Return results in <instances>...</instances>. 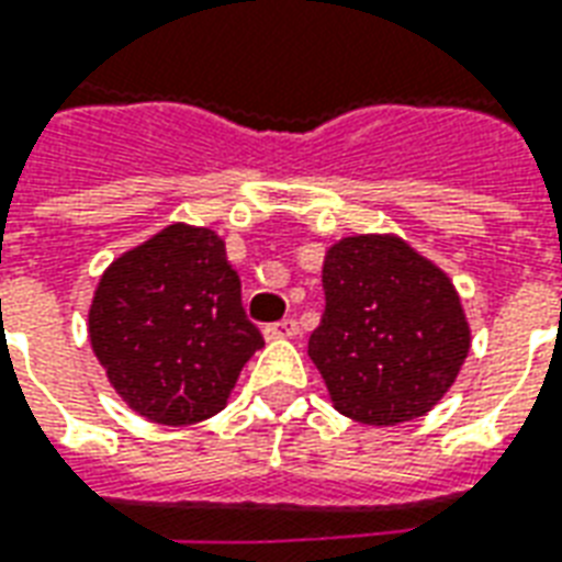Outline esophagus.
Wrapping results in <instances>:
<instances>
[{
  "instance_id": "esophagus-1",
  "label": "esophagus",
  "mask_w": 562,
  "mask_h": 562,
  "mask_svg": "<svg viewBox=\"0 0 562 562\" xmlns=\"http://www.w3.org/2000/svg\"><path fill=\"white\" fill-rule=\"evenodd\" d=\"M297 336V322L294 318H282V322H273L265 327V339H292Z\"/></svg>"
}]
</instances>
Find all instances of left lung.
Here are the masks:
<instances>
[{"mask_svg":"<svg viewBox=\"0 0 562 562\" xmlns=\"http://www.w3.org/2000/svg\"><path fill=\"white\" fill-rule=\"evenodd\" d=\"M322 285L310 357L334 408L366 426L429 414L471 351L450 277L396 235H351L327 249Z\"/></svg>","mask_w":562,"mask_h":562,"instance_id":"obj_1","label":"left lung"}]
</instances>
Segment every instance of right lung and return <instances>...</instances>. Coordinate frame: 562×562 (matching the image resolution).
<instances>
[{"instance_id":"right-lung-1","label":"right lung","mask_w":562,"mask_h":562,"mask_svg":"<svg viewBox=\"0 0 562 562\" xmlns=\"http://www.w3.org/2000/svg\"><path fill=\"white\" fill-rule=\"evenodd\" d=\"M89 339L115 393L139 417L190 426L226 408L259 327L217 232L172 223L103 270Z\"/></svg>"}]
</instances>
